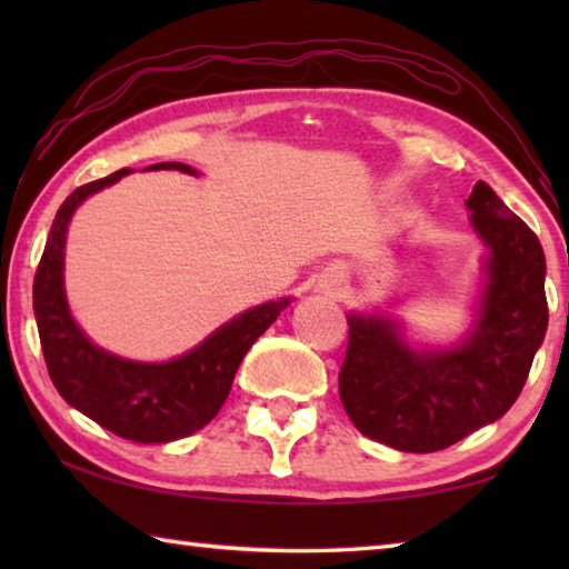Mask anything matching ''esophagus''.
Returning a JSON list of instances; mask_svg holds the SVG:
<instances>
[{
    "mask_svg": "<svg viewBox=\"0 0 569 569\" xmlns=\"http://www.w3.org/2000/svg\"><path fill=\"white\" fill-rule=\"evenodd\" d=\"M319 288H321L323 293H329V296H339L341 288H343V276L341 273H329L326 278H321Z\"/></svg>",
    "mask_w": 569,
    "mask_h": 569,
    "instance_id": "obj_1",
    "label": "esophagus"
}]
</instances>
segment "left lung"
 Instances as JSON below:
<instances>
[{
  "mask_svg": "<svg viewBox=\"0 0 569 569\" xmlns=\"http://www.w3.org/2000/svg\"><path fill=\"white\" fill-rule=\"evenodd\" d=\"M467 208L487 258L465 339L445 349H417L399 319L349 313L341 403L363 437L399 451L447 449L505 417L545 341L547 268L537 236L481 180Z\"/></svg>",
  "mask_w": 569,
  "mask_h": 569,
  "instance_id": "left-lung-1",
  "label": "left lung"
}]
</instances>
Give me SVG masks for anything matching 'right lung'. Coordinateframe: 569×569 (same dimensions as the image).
<instances>
[{"label": "right lung", "instance_id": "right-lung-1", "mask_svg": "<svg viewBox=\"0 0 569 569\" xmlns=\"http://www.w3.org/2000/svg\"><path fill=\"white\" fill-rule=\"evenodd\" d=\"M148 170H180L198 176V170L186 162H158ZM130 172V168H122L108 178L77 188L57 210L34 276V319L47 371L70 407L122 439L166 445L196 435L216 417L233 387L243 356L281 316L291 298L248 308L200 341L196 349L170 361H130L92 343L74 323L64 293L67 228L84 200Z\"/></svg>", "mask_w": 569, "mask_h": 569}]
</instances>
